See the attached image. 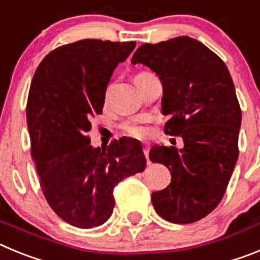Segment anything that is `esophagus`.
I'll use <instances>...</instances> for the list:
<instances>
[{"instance_id": "esophagus-1", "label": "esophagus", "mask_w": 260, "mask_h": 260, "mask_svg": "<svg viewBox=\"0 0 260 260\" xmlns=\"http://www.w3.org/2000/svg\"><path fill=\"white\" fill-rule=\"evenodd\" d=\"M143 152H144V156H146L147 161L150 162V158H148V153H150V148H148V146L147 144H144L143 146Z\"/></svg>"}]
</instances>
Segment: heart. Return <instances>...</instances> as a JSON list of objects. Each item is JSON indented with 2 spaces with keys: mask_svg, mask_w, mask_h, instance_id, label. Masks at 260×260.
<instances>
[{
  "mask_svg": "<svg viewBox=\"0 0 260 260\" xmlns=\"http://www.w3.org/2000/svg\"><path fill=\"white\" fill-rule=\"evenodd\" d=\"M141 74H143V73H141ZM125 132L132 137H143L146 134V128L143 126L138 125V123H128L125 126Z\"/></svg>",
  "mask_w": 260,
  "mask_h": 260,
  "instance_id": "obj_1",
  "label": "heart"
}]
</instances>
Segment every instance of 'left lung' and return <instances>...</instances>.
Wrapping results in <instances>:
<instances>
[{
  "mask_svg": "<svg viewBox=\"0 0 260 260\" xmlns=\"http://www.w3.org/2000/svg\"><path fill=\"white\" fill-rule=\"evenodd\" d=\"M132 63L148 66L162 84L165 134L183 148L153 146L150 160L171 171L169 186L151 195L156 212L174 224L203 219L221 202L238 158L241 108L228 68L189 36L138 48Z\"/></svg>",
  "mask_w": 260,
  "mask_h": 260,
  "instance_id": "obj_1",
  "label": "left lung"
}]
</instances>
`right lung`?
<instances>
[{"label":"right lung","mask_w":260,"mask_h":260,"mask_svg":"<svg viewBox=\"0 0 260 260\" xmlns=\"http://www.w3.org/2000/svg\"><path fill=\"white\" fill-rule=\"evenodd\" d=\"M134 48L135 41L96 39L62 45L44 57L32 79L27 126L41 190L52 210L77 228L104 224L116 185L146 168L137 139L121 138L102 150L87 135L91 119L102 114L114 69Z\"/></svg>","instance_id":"add662e5"}]
</instances>
